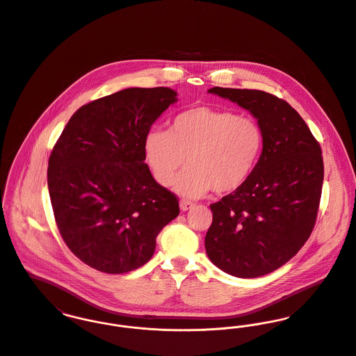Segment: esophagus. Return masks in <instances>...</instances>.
<instances>
[{
  "label": "esophagus",
  "instance_id": "34e87169",
  "mask_svg": "<svg viewBox=\"0 0 356 356\" xmlns=\"http://www.w3.org/2000/svg\"><path fill=\"white\" fill-rule=\"evenodd\" d=\"M195 204L193 203V202H190V200H180V210L181 211H187V210H190V209H193Z\"/></svg>",
  "mask_w": 356,
  "mask_h": 356
}]
</instances>
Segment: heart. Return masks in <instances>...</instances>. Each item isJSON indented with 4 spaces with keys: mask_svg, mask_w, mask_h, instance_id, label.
Instances as JSON below:
<instances>
[{
    "mask_svg": "<svg viewBox=\"0 0 356 356\" xmlns=\"http://www.w3.org/2000/svg\"><path fill=\"white\" fill-rule=\"evenodd\" d=\"M265 147V132L250 116L199 105L180 112L169 131L153 128L143 140V152L156 180L175 183L184 197H200L210 190L218 195L238 191L255 172Z\"/></svg>",
    "mask_w": 356,
    "mask_h": 356,
    "instance_id": "obj_1",
    "label": "heart"
}]
</instances>
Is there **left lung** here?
I'll list each match as a JSON object with an SVG mask.
<instances>
[{
	"mask_svg": "<svg viewBox=\"0 0 356 356\" xmlns=\"http://www.w3.org/2000/svg\"><path fill=\"white\" fill-rule=\"evenodd\" d=\"M207 92L248 111L265 132V147L250 180L210 204L206 254L231 276H265L295 257L313 232L323 181L321 146L299 113L269 92Z\"/></svg>",
	"mask_w": 356,
	"mask_h": 356,
	"instance_id": "left-lung-1",
	"label": "left lung"
}]
</instances>
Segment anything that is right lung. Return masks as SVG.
Returning a JSON list of instances; mask_svg holds the SVG:
<instances>
[{"label":"right lung","mask_w":356,"mask_h":356,"mask_svg":"<svg viewBox=\"0 0 356 356\" xmlns=\"http://www.w3.org/2000/svg\"><path fill=\"white\" fill-rule=\"evenodd\" d=\"M168 87L125 88L78 109L58 138L47 187L58 231L86 265L111 275L149 262L177 197L154 180L143 140L173 104Z\"/></svg>","instance_id":"right-lung-1"}]
</instances>
